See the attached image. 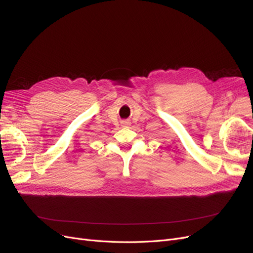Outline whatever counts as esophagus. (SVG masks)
<instances>
[{
  "label": "esophagus",
  "mask_w": 253,
  "mask_h": 253,
  "mask_svg": "<svg viewBox=\"0 0 253 253\" xmlns=\"http://www.w3.org/2000/svg\"><path fill=\"white\" fill-rule=\"evenodd\" d=\"M128 125H129V123L126 122V120H123V122H122V126H127Z\"/></svg>",
  "instance_id": "obj_1"
}]
</instances>
